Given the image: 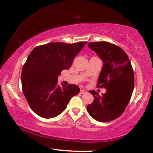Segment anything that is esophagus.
I'll return each mask as SVG.
<instances>
[{
  "instance_id": "1",
  "label": "esophagus",
  "mask_w": 153,
  "mask_h": 153,
  "mask_svg": "<svg viewBox=\"0 0 153 153\" xmlns=\"http://www.w3.org/2000/svg\"><path fill=\"white\" fill-rule=\"evenodd\" d=\"M87 93V91H85V90L81 89V91H80V93H81V94H84V93Z\"/></svg>"
}]
</instances>
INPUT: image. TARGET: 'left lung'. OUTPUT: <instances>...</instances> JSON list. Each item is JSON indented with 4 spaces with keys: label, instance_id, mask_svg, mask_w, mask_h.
<instances>
[{
    "label": "left lung",
    "instance_id": "8db88e82",
    "mask_svg": "<svg viewBox=\"0 0 153 153\" xmlns=\"http://www.w3.org/2000/svg\"><path fill=\"white\" fill-rule=\"evenodd\" d=\"M88 47L103 60V67L97 81V87L106 88L100 95L90 91L94 101L87 106L88 114L100 122H109L118 118L127 107L134 85V74L128 56L114 44L107 42H90Z\"/></svg>",
    "mask_w": 153,
    "mask_h": 153
}]
</instances>
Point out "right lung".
I'll return each mask as SVG.
<instances>
[{
	"label": "right lung",
	"mask_w": 153,
	"mask_h": 153,
	"mask_svg": "<svg viewBox=\"0 0 153 153\" xmlns=\"http://www.w3.org/2000/svg\"><path fill=\"white\" fill-rule=\"evenodd\" d=\"M87 42H51L36 47L29 54L22 72V91L33 111L44 118H52L65 109L80 89L76 85L58 84V76L72 65Z\"/></svg>",
	"instance_id": "right-lung-1"
}]
</instances>
